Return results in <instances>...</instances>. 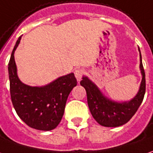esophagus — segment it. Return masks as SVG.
Returning a JSON list of instances; mask_svg holds the SVG:
<instances>
[{"label":"esophagus","mask_w":153,"mask_h":153,"mask_svg":"<svg viewBox=\"0 0 153 153\" xmlns=\"http://www.w3.org/2000/svg\"><path fill=\"white\" fill-rule=\"evenodd\" d=\"M84 69H82V68H77L74 70V75L76 77L77 80L78 81H80L81 78L83 76V74H84Z\"/></svg>","instance_id":"obj_1"}]
</instances>
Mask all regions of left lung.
<instances>
[{
	"instance_id": "obj_1",
	"label": "left lung",
	"mask_w": 153,
	"mask_h": 153,
	"mask_svg": "<svg viewBox=\"0 0 153 153\" xmlns=\"http://www.w3.org/2000/svg\"><path fill=\"white\" fill-rule=\"evenodd\" d=\"M140 52V48H138ZM140 70L142 82L137 94L131 100L117 102L108 99L102 94L97 85L88 77L83 76L80 85L86 90L88 105L94 119L99 124L106 127H117L127 123L141 105L146 91L145 72L140 52Z\"/></svg>"
}]
</instances>
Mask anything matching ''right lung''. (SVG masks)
<instances>
[{
	"label": "right lung",
	"instance_id": "obj_1",
	"mask_svg": "<svg viewBox=\"0 0 153 153\" xmlns=\"http://www.w3.org/2000/svg\"><path fill=\"white\" fill-rule=\"evenodd\" d=\"M21 38L16 42L8 63L12 105L16 114L28 126L39 131H51L62 120L68 94L77 85V80L71 73L44 86L23 84L17 75L14 58Z\"/></svg>",
	"mask_w": 153,
	"mask_h": 153
}]
</instances>
